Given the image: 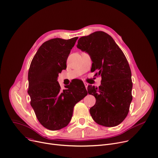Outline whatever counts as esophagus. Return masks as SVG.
I'll return each instance as SVG.
<instances>
[{
    "instance_id": "34e87169",
    "label": "esophagus",
    "mask_w": 158,
    "mask_h": 158,
    "mask_svg": "<svg viewBox=\"0 0 158 158\" xmlns=\"http://www.w3.org/2000/svg\"><path fill=\"white\" fill-rule=\"evenodd\" d=\"M84 85H85V87L86 89H87L88 87V85H89V83H87L86 81H84Z\"/></svg>"
}]
</instances>
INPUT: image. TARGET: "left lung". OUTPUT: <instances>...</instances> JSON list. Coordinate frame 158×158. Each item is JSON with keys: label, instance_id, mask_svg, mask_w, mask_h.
<instances>
[{"label": "left lung", "instance_id": "1", "mask_svg": "<svg viewBox=\"0 0 158 158\" xmlns=\"http://www.w3.org/2000/svg\"><path fill=\"white\" fill-rule=\"evenodd\" d=\"M77 47L90 55L93 71L98 69L95 75L102 77L99 87L88 86L89 94L96 99L90 109L91 116L102 126L118 125L127 117L132 100L131 69L124 53L110 35L101 31L80 38Z\"/></svg>", "mask_w": 158, "mask_h": 158}]
</instances>
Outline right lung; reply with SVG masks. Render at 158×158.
Instances as JSON below:
<instances>
[{"mask_svg":"<svg viewBox=\"0 0 158 158\" xmlns=\"http://www.w3.org/2000/svg\"><path fill=\"white\" fill-rule=\"evenodd\" d=\"M78 38L45 42L30 64L28 75L30 104L40 123L48 130L66 127L74 106L88 94L81 80L69 84L63 90L57 81L59 73L66 68L67 59Z\"/></svg>","mask_w":158,"mask_h":158,"instance_id":"obj_1","label":"right lung"}]
</instances>
